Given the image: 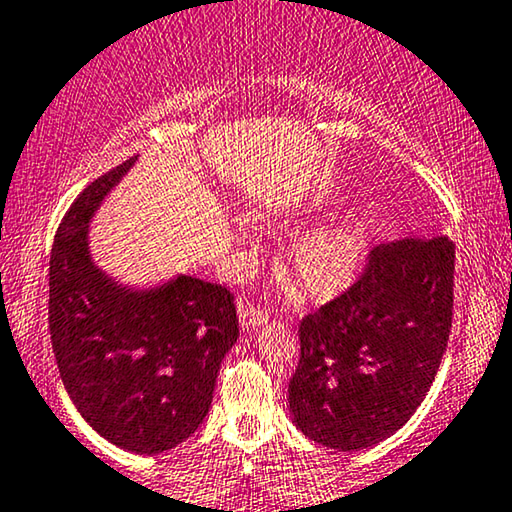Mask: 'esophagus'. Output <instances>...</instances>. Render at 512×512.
Listing matches in <instances>:
<instances>
[{
	"mask_svg": "<svg viewBox=\"0 0 512 512\" xmlns=\"http://www.w3.org/2000/svg\"><path fill=\"white\" fill-rule=\"evenodd\" d=\"M239 322H241V329H257L269 322V313L264 311V308H257V306H241L239 308Z\"/></svg>",
	"mask_w": 512,
	"mask_h": 512,
	"instance_id": "1",
	"label": "esophagus"
}]
</instances>
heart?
<instances>
[{
	"label": "heart",
	"instance_id": "heart-1",
	"mask_svg": "<svg viewBox=\"0 0 512 512\" xmlns=\"http://www.w3.org/2000/svg\"><path fill=\"white\" fill-rule=\"evenodd\" d=\"M239 243L246 253H257L250 229H239ZM364 259L362 229L352 222H325L299 236L290 253V269L308 297L331 299L355 283Z\"/></svg>",
	"mask_w": 512,
	"mask_h": 512
}]
</instances>
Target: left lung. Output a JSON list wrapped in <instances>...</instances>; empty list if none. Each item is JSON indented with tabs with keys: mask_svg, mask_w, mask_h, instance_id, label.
Segmentation results:
<instances>
[{
	"mask_svg": "<svg viewBox=\"0 0 512 512\" xmlns=\"http://www.w3.org/2000/svg\"><path fill=\"white\" fill-rule=\"evenodd\" d=\"M452 292L448 236L373 248L357 283L301 322V357L287 390L297 429L341 452L399 431L441 366Z\"/></svg>",
	"mask_w": 512,
	"mask_h": 512,
	"instance_id": "obj_1",
	"label": "left lung"
}]
</instances>
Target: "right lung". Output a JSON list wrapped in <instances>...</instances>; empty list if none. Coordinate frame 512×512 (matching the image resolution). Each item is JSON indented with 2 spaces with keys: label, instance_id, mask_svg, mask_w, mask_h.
Masks as SVG:
<instances>
[{
  "label": "right lung",
  "instance_id": "obj_1",
  "mask_svg": "<svg viewBox=\"0 0 512 512\" xmlns=\"http://www.w3.org/2000/svg\"><path fill=\"white\" fill-rule=\"evenodd\" d=\"M136 160L85 187L64 215L50 253L48 327L85 422L120 450L160 455L204 422L239 320L225 287L185 273L127 285L95 262L92 218Z\"/></svg>",
  "mask_w": 512,
  "mask_h": 512
}]
</instances>
